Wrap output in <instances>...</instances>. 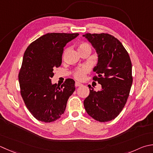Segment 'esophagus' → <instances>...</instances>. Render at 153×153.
Masks as SVG:
<instances>
[{"mask_svg": "<svg viewBox=\"0 0 153 153\" xmlns=\"http://www.w3.org/2000/svg\"><path fill=\"white\" fill-rule=\"evenodd\" d=\"M82 83H79V82H76V83H75V86H76V87H79V86H81V85H82Z\"/></svg>", "mask_w": 153, "mask_h": 153, "instance_id": "1", "label": "esophagus"}]
</instances>
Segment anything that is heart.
<instances>
[{"label": "heart", "mask_w": 153, "mask_h": 153, "mask_svg": "<svg viewBox=\"0 0 153 153\" xmlns=\"http://www.w3.org/2000/svg\"><path fill=\"white\" fill-rule=\"evenodd\" d=\"M87 49L91 50L90 45L89 44L86 42H82L79 44V46H78L79 51H82V50H87ZM89 70V68L88 66H86V65H84V66H82V68L77 69L74 72V77H76L77 79L82 80L84 79L85 74L88 73Z\"/></svg>", "instance_id": "heart-1"}]
</instances>
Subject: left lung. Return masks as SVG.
<instances>
[{
  "label": "left lung",
  "instance_id": "1",
  "mask_svg": "<svg viewBox=\"0 0 153 153\" xmlns=\"http://www.w3.org/2000/svg\"><path fill=\"white\" fill-rule=\"evenodd\" d=\"M83 36L97 53V64L93 70L97 76L93 79L101 85L98 91L92 88L89 89V95L83 101L85 109L95 120L111 121L123 109L132 85L129 55L121 42L112 35L87 33Z\"/></svg>",
  "mask_w": 153,
  "mask_h": 153
}]
</instances>
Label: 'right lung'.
Listing matches in <instances>:
<instances>
[{"label": "right lung", "mask_w": 153, "mask_h": 153, "mask_svg": "<svg viewBox=\"0 0 153 153\" xmlns=\"http://www.w3.org/2000/svg\"><path fill=\"white\" fill-rule=\"evenodd\" d=\"M78 35L48 33L30 44L24 53L19 74L20 94L27 109L38 121L58 119L76 89L72 79H67L59 87L52 84L51 78L53 69L62 64L64 48Z\"/></svg>", "instance_id": "add662e5"}]
</instances>
